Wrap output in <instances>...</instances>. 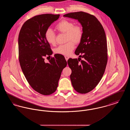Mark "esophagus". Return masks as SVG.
Wrapping results in <instances>:
<instances>
[{
    "label": "esophagus",
    "mask_w": 130,
    "mask_h": 130,
    "mask_svg": "<svg viewBox=\"0 0 130 130\" xmlns=\"http://www.w3.org/2000/svg\"><path fill=\"white\" fill-rule=\"evenodd\" d=\"M65 59L66 60V61H67L68 60V59L69 58V56H65Z\"/></svg>",
    "instance_id": "1"
}]
</instances>
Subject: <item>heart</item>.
<instances>
[{
  "label": "heart",
  "instance_id": "1",
  "mask_svg": "<svg viewBox=\"0 0 130 130\" xmlns=\"http://www.w3.org/2000/svg\"><path fill=\"white\" fill-rule=\"evenodd\" d=\"M56 29L60 32L66 34V41L67 42L56 47L55 53L64 56L70 55L75 48L74 43H79L82 39L83 31L82 27L79 25H74L73 22L64 19L56 25ZM45 38L50 44L54 45L56 44V35L51 29L46 31Z\"/></svg>",
  "mask_w": 130,
  "mask_h": 130
}]
</instances>
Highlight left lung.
Here are the masks:
<instances>
[{
  "label": "left lung",
  "instance_id": "1",
  "mask_svg": "<svg viewBox=\"0 0 130 130\" xmlns=\"http://www.w3.org/2000/svg\"><path fill=\"white\" fill-rule=\"evenodd\" d=\"M63 16L77 19L83 27V37L75 52L82 59L70 58L68 64L74 90L86 93L98 85L105 72L108 61L105 31L98 19L87 12H70Z\"/></svg>",
  "mask_w": 130,
  "mask_h": 130
}]
</instances>
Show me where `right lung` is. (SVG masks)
<instances>
[{
  "instance_id": "right-lung-1",
  "label": "right lung",
  "mask_w": 130,
  "mask_h": 130,
  "mask_svg": "<svg viewBox=\"0 0 130 130\" xmlns=\"http://www.w3.org/2000/svg\"><path fill=\"white\" fill-rule=\"evenodd\" d=\"M60 15L42 14L27 20L22 25L19 36V57L25 78L36 92L48 95L58 86L62 70L67 66L64 57L56 54L44 61V56L53 54L45 33Z\"/></svg>"
}]
</instances>
